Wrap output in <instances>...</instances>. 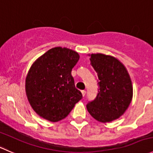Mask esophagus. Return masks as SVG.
I'll return each mask as SVG.
<instances>
[{
	"label": "esophagus",
	"instance_id": "obj_1",
	"mask_svg": "<svg viewBox=\"0 0 153 153\" xmlns=\"http://www.w3.org/2000/svg\"><path fill=\"white\" fill-rule=\"evenodd\" d=\"M81 92H82V96L85 97V94H86V91L82 90V91H81Z\"/></svg>",
	"mask_w": 153,
	"mask_h": 153
}]
</instances>
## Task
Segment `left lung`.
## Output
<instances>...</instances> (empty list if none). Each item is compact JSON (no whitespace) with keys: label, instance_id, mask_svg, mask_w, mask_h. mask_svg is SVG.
Segmentation results:
<instances>
[{"label":"left lung","instance_id":"obj_1","mask_svg":"<svg viewBox=\"0 0 153 153\" xmlns=\"http://www.w3.org/2000/svg\"><path fill=\"white\" fill-rule=\"evenodd\" d=\"M91 65L97 73L98 93L87 104L89 114L102 123L119 118L127 109L133 95V88L127 70L115 57L92 53Z\"/></svg>","mask_w":153,"mask_h":153}]
</instances>
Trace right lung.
Returning <instances> with one entry per match:
<instances>
[{"label":"right lung","mask_w":153,"mask_h":153,"mask_svg":"<svg viewBox=\"0 0 153 153\" xmlns=\"http://www.w3.org/2000/svg\"><path fill=\"white\" fill-rule=\"evenodd\" d=\"M79 59L76 51L56 47L32 65L26 77V94L40 117L51 122L59 121L82 98L71 75Z\"/></svg>","instance_id":"obj_1"}]
</instances>
